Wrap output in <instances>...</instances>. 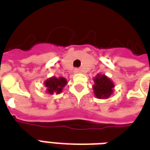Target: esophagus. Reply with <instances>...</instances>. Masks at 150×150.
I'll return each instance as SVG.
<instances>
[{"label":"esophagus","instance_id":"obj_1","mask_svg":"<svg viewBox=\"0 0 150 150\" xmlns=\"http://www.w3.org/2000/svg\"><path fill=\"white\" fill-rule=\"evenodd\" d=\"M74 71H75V73H80V72H81V70L79 68H75Z\"/></svg>","mask_w":150,"mask_h":150}]
</instances>
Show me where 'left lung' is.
Instances as JSON below:
<instances>
[{
	"label": "left lung",
	"mask_w": 150,
	"mask_h": 150,
	"mask_svg": "<svg viewBox=\"0 0 150 150\" xmlns=\"http://www.w3.org/2000/svg\"><path fill=\"white\" fill-rule=\"evenodd\" d=\"M95 84L93 90L96 97L98 99H107L112 94L114 83L105 75H99L93 79Z\"/></svg>",
	"instance_id": "left-lung-1"
}]
</instances>
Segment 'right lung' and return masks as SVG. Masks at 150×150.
I'll return each instance as SVG.
<instances>
[{
	"mask_svg": "<svg viewBox=\"0 0 150 150\" xmlns=\"http://www.w3.org/2000/svg\"><path fill=\"white\" fill-rule=\"evenodd\" d=\"M67 83V81L63 77H51L46 79L44 84L46 88V92L50 95L59 94L62 92V88L65 87Z\"/></svg>",
	"mask_w": 150,
	"mask_h": 150,
	"instance_id": "obj_1",
	"label": "right lung"
}]
</instances>
